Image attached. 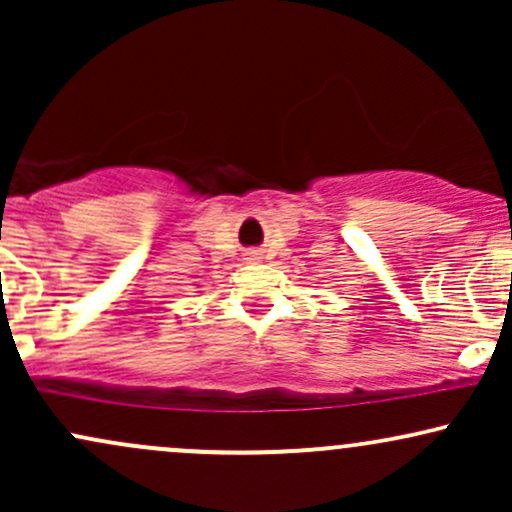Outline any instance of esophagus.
Returning <instances> with one entry per match:
<instances>
[{
	"instance_id": "obj_1",
	"label": "esophagus",
	"mask_w": 512,
	"mask_h": 512,
	"mask_svg": "<svg viewBox=\"0 0 512 512\" xmlns=\"http://www.w3.org/2000/svg\"><path fill=\"white\" fill-rule=\"evenodd\" d=\"M245 260H260V257H257V252H248V255H245Z\"/></svg>"
}]
</instances>
